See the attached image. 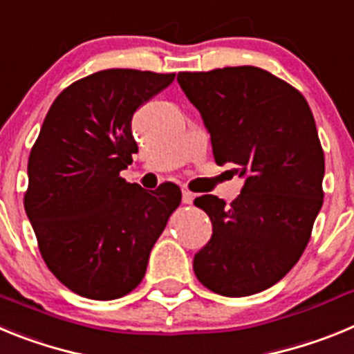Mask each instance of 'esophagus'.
<instances>
[{
  "mask_svg": "<svg viewBox=\"0 0 354 354\" xmlns=\"http://www.w3.org/2000/svg\"><path fill=\"white\" fill-rule=\"evenodd\" d=\"M193 198H195V195H193L192 192H187V189H183V204H186V205L193 204Z\"/></svg>",
  "mask_w": 354,
  "mask_h": 354,
  "instance_id": "esophagus-1",
  "label": "esophagus"
}]
</instances>
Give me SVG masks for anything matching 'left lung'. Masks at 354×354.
I'll return each mask as SVG.
<instances>
[{
  "label": "left lung",
  "instance_id": "8db88e82",
  "mask_svg": "<svg viewBox=\"0 0 354 354\" xmlns=\"http://www.w3.org/2000/svg\"><path fill=\"white\" fill-rule=\"evenodd\" d=\"M177 81L211 134L214 161L245 179L230 205L195 200L212 223L196 278L228 298L270 289L299 261L323 205L324 154L308 102L252 65L179 72Z\"/></svg>",
  "mask_w": 354,
  "mask_h": 354
}]
</instances>
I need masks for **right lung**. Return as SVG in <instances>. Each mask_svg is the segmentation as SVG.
I'll use <instances>...</instances> for the list:
<instances>
[{
    "mask_svg": "<svg viewBox=\"0 0 354 354\" xmlns=\"http://www.w3.org/2000/svg\"><path fill=\"white\" fill-rule=\"evenodd\" d=\"M174 77L133 68L90 74L56 97L31 149L28 220L51 273L84 298L108 301L138 286L179 207L175 184L147 192L120 177L138 152L134 111Z\"/></svg>",
    "mask_w": 354,
    "mask_h": 354,
    "instance_id": "add662e5",
    "label": "right lung"
}]
</instances>
